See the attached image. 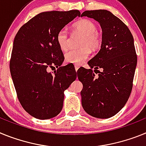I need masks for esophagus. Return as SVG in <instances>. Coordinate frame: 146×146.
<instances>
[{
  "label": "esophagus",
  "mask_w": 146,
  "mask_h": 146,
  "mask_svg": "<svg viewBox=\"0 0 146 146\" xmlns=\"http://www.w3.org/2000/svg\"><path fill=\"white\" fill-rule=\"evenodd\" d=\"M79 67H80V66L77 65V64H76V65H75V70H76V71H77V70H78V69L79 68Z\"/></svg>",
  "instance_id": "obj_1"
}]
</instances>
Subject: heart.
<instances>
[{"label":"heart","instance_id":"obj_1","mask_svg":"<svg viewBox=\"0 0 146 146\" xmlns=\"http://www.w3.org/2000/svg\"><path fill=\"white\" fill-rule=\"evenodd\" d=\"M73 28L84 36L80 43V47L82 48L68 50L64 54V59L67 62L78 65L89 57V48L92 50H97L101 45V40L97 33V26L92 20L82 19L75 23ZM56 40L61 50H65L68 48V35L65 29H62L58 31Z\"/></svg>","mask_w":146,"mask_h":146}]
</instances>
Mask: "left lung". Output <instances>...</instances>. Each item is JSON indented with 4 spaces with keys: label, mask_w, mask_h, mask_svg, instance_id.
Wrapping results in <instances>:
<instances>
[{
    "label": "left lung",
    "mask_w": 146,
    "mask_h": 146,
    "mask_svg": "<svg viewBox=\"0 0 146 146\" xmlns=\"http://www.w3.org/2000/svg\"><path fill=\"white\" fill-rule=\"evenodd\" d=\"M81 16L93 18L102 29L101 49L88 62L90 69L77 71L83 84L82 105L92 117L109 118L123 107L131 94L137 62L134 38L126 25L107 10L85 11Z\"/></svg>",
    "instance_id": "1"
}]
</instances>
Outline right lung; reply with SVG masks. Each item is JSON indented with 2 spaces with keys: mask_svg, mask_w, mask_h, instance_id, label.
<instances>
[{
  "mask_svg": "<svg viewBox=\"0 0 146 146\" xmlns=\"http://www.w3.org/2000/svg\"><path fill=\"white\" fill-rule=\"evenodd\" d=\"M80 12H44L19 29L10 59L11 76L20 104L35 118L45 120L59 115L64 91L76 78L73 66H61L63 53L56 42L58 31ZM58 68L51 74L47 70Z\"/></svg>",
  "mask_w": 146,
  "mask_h": 146,
  "instance_id": "1",
  "label": "right lung"
}]
</instances>
